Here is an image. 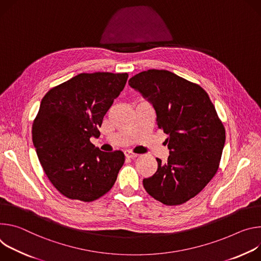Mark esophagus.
Here are the masks:
<instances>
[{
  "label": "esophagus",
  "instance_id": "obj_1",
  "mask_svg": "<svg viewBox=\"0 0 261 261\" xmlns=\"http://www.w3.org/2000/svg\"><path fill=\"white\" fill-rule=\"evenodd\" d=\"M124 154H125V156L128 158V159H134V158H137V156H138L137 153H135V152H133V151H129V150H126V151L124 152Z\"/></svg>",
  "mask_w": 261,
  "mask_h": 261
}]
</instances>
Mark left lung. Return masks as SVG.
Masks as SVG:
<instances>
[{"label": "left lung", "instance_id": "1", "mask_svg": "<svg viewBox=\"0 0 261 261\" xmlns=\"http://www.w3.org/2000/svg\"><path fill=\"white\" fill-rule=\"evenodd\" d=\"M154 108L158 127L168 135V161L143 186L166 205H179L195 197L219 169L225 128L208 94L197 84L168 70L149 69L128 81Z\"/></svg>", "mask_w": 261, "mask_h": 261}]
</instances>
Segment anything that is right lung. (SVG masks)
<instances>
[{
	"mask_svg": "<svg viewBox=\"0 0 261 261\" xmlns=\"http://www.w3.org/2000/svg\"><path fill=\"white\" fill-rule=\"evenodd\" d=\"M127 77V73H80L42 98L32 125L33 144L47 178L63 196L91 202L117 179L123 152H103L90 138L99 137L103 116Z\"/></svg>",
	"mask_w": 261,
	"mask_h": 261,
	"instance_id": "1",
	"label": "right lung"
}]
</instances>
